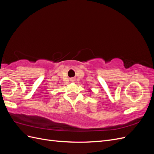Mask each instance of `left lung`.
<instances>
[{
    "label": "left lung",
    "mask_w": 154,
    "mask_h": 154,
    "mask_svg": "<svg viewBox=\"0 0 154 154\" xmlns=\"http://www.w3.org/2000/svg\"><path fill=\"white\" fill-rule=\"evenodd\" d=\"M91 91H91V89H90V90H89V92H91Z\"/></svg>",
    "instance_id": "1"
}]
</instances>
